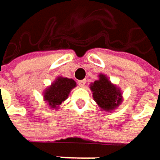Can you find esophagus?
<instances>
[{
    "mask_svg": "<svg viewBox=\"0 0 160 160\" xmlns=\"http://www.w3.org/2000/svg\"><path fill=\"white\" fill-rule=\"evenodd\" d=\"M85 83H86V80H79V82H78V84H79L80 87H84L85 86Z\"/></svg>",
    "mask_w": 160,
    "mask_h": 160,
    "instance_id": "esophagus-1",
    "label": "esophagus"
}]
</instances>
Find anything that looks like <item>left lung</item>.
<instances>
[{
    "label": "left lung",
    "mask_w": 160,
    "mask_h": 160,
    "mask_svg": "<svg viewBox=\"0 0 160 160\" xmlns=\"http://www.w3.org/2000/svg\"><path fill=\"white\" fill-rule=\"evenodd\" d=\"M99 78V80H95L92 85H91L95 102L102 110L114 109L122 102V93L104 75L101 74Z\"/></svg>",
    "instance_id": "8db88e82"
}]
</instances>
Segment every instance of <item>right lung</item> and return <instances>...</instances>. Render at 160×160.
I'll list each match as a JSON object with an SVG mask.
<instances>
[{"mask_svg": "<svg viewBox=\"0 0 160 160\" xmlns=\"http://www.w3.org/2000/svg\"><path fill=\"white\" fill-rule=\"evenodd\" d=\"M75 86L76 82L72 79L59 77L44 92L45 101L51 108H56L57 105L60 104L68 98L70 91Z\"/></svg>", "mask_w": 160, "mask_h": 160, "instance_id": "1", "label": "right lung"}]
</instances>
